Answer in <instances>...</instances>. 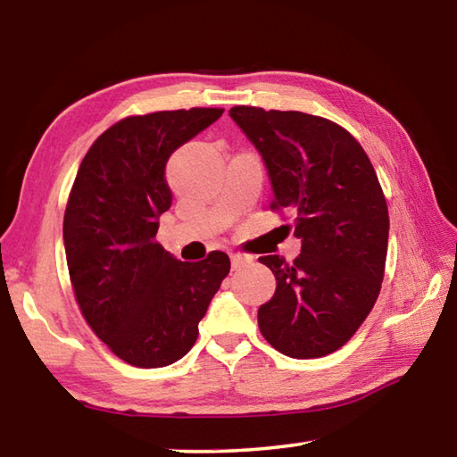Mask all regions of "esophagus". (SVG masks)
<instances>
[{
    "mask_svg": "<svg viewBox=\"0 0 457 457\" xmlns=\"http://www.w3.org/2000/svg\"><path fill=\"white\" fill-rule=\"evenodd\" d=\"M252 260H253V256H247V253H231V268L239 270L245 264H250Z\"/></svg>",
    "mask_w": 457,
    "mask_h": 457,
    "instance_id": "obj_1",
    "label": "esophagus"
}]
</instances>
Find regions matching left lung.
Listing matches in <instances>:
<instances>
[{
    "label": "left lung",
    "instance_id": "obj_1",
    "mask_svg": "<svg viewBox=\"0 0 457 457\" xmlns=\"http://www.w3.org/2000/svg\"><path fill=\"white\" fill-rule=\"evenodd\" d=\"M231 120L264 161L274 210L294 213L300 253L262 256L276 292L258 311L270 345L294 359L335 353L375 306L389 212L367 153L351 133L298 111L234 106Z\"/></svg>",
    "mask_w": 457,
    "mask_h": 457
}]
</instances>
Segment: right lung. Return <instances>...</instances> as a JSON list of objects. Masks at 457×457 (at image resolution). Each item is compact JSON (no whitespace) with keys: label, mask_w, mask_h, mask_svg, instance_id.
I'll use <instances>...</instances> for the list:
<instances>
[{"label":"right lung","mask_w":457,"mask_h":457,"mask_svg":"<svg viewBox=\"0 0 457 457\" xmlns=\"http://www.w3.org/2000/svg\"><path fill=\"white\" fill-rule=\"evenodd\" d=\"M223 108L129 117L100 135L82 159L64 213L68 272L84 319L119 359L141 369L187 354L229 258L181 262L154 242L171 207L165 165Z\"/></svg>","instance_id":"add662e5"}]
</instances>
